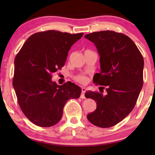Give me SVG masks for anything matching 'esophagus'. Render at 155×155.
<instances>
[{
  "label": "esophagus",
  "mask_w": 155,
  "mask_h": 155,
  "mask_svg": "<svg viewBox=\"0 0 155 155\" xmlns=\"http://www.w3.org/2000/svg\"><path fill=\"white\" fill-rule=\"evenodd\" d=\"M87 91V88H84V87H82V93L81 95V98H85V96H84V94H85V92Z\"/></svg>",
  "instance_id": "esophagus-1"
}]
</instances>
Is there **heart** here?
Returning <instances> with one entry per match:
<instances>
[{
    "mask_svg": "<svg viewBox=\"0 0 155 155\" xmlns=\"http://www.w3.org/2000/svg\"><path fill=\"white\" fill-rule=\"evenodd\" d=\"M75 80L78 82V83L84 84L87 81V78L84 75H78L77 77H75Z\"/></svg>",
    "mask_w": 155,
    "mask_h": 155,
    "instance_id": "heart-1",
    "label": "heart"
}]
</instances>
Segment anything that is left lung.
Listing matches in <instances>:
<instances>
[{"instance_id": "8db88e82", "label": "left lung", "mask_w": 155, "mask_h": 155, "mask_svg": "<svg viewBox=\"0 0 155 155\" xmlns=\"http://www.w3.org/2000/svg\"><path fill=\"white\" fill-rule=\"evenodd\" d=\"M84 38L93 42L100 57L101 72L94 74V83L107 87L104 95L85 93V97L97 102V109L87 118L98 127H113L135 106L143 85V57L134 42L119 32H95ZM102 88L103 91L104 87Z\"/></svg>"}]
</instances>
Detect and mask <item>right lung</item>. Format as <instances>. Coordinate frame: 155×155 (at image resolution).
<instances>
[{"instance_id": "1", "label": "right lung", "mask_w": 155, "mask_h": 155, "mask_svg": "<svg viewBox=\"0 0 155 155\" xmlns=\"http://www.w3.org/2000/svg\"><path fill=\"white\" fill-rule=\"evenodd\" d=\"M83 33L47 31L29 37L15 59L12 85L23 113L32 123L49 127L61 119L65 103L81 96V88L68 82L58 85L52 74L63 67L72 45Z\"/></svg>"}]
</instances>
